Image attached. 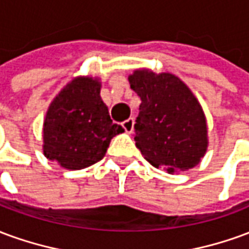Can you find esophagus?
<instances>
[{"label":"esophagus","mask_w":249,"mask_h":249,"mask_svg":"<svg viewBox=\"0 0 249 249\" xmlns=\"http://www.w3.org/2000/svg\"><path fill=\"white\" fill-rule=\"evenodd\" d=\"M121 125H123V128H124L126 133H132V130H133V125H135V120L130 117V119L125 120L124 123H123Z\"/></svg>","instance_id":"34e87169"}]
</instances>
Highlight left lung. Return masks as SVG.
Returning a JSON list of instances; mask_svg holds the SVG:
<instances>
[{"instance_id":"obj_1","label":"left lung","mask_w":249,"mask_h":249,"mask_svg":"<svg viewBox=\"0 0 249 249\" xmlns=\"http://www.w3.org/2000/svg\"><path fill=\"white\" fill-rule=\"evenodd\" d=\"M128 80L141 98L133 136L144 159L168 173L196 167L208 149V125L192 90L172 73L145 68Z\"/></svg>"}]
</instances>
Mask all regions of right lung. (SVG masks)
I'll use <instances>...</instances> for the list:
<instances>
[{
	"instance_id": "add662e5",
	"label": "right lung",
	"mask_w": 249,
	"mask_h": 249,
	"mask_svg": "<svg viewBox=\"0 0 249 249\" xmlns=\"http://www.w3.org/2000/svg\"><path fill=\"white\" fill-rule=\"evenodd\" d=\"M98 77L78 76L66 84L49 105L42 128L44 156L69 171L100 161L114 136V124L100 96Z\"/></svg>"
}]
</instances>
